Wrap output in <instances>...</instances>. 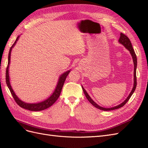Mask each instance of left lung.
<instances>
[{
	"mask_svg": "<svg viewBox=\"0 0 148 148\" xmlns=\"http://www.w3.org/2000/svg\"><path fill=\"white\" fill-rule=\"evenodd\" d=\"M119 42L122 44V45L126 48L127 50L130 52L131 56L133 58V62H134V86H133V88L131 91L130 93L129 94V95L128 96V97H127V99H125L123 102H122L121 104H119L117 106H115L114 107H112V108H103L102 107L99 106H98L97 103L93 101L91 98L90 97V96L88 95V94L87 93V92L86 91V90L84 88V87L82 86V90L84 91V94L86 97V99L88 100V101L91 103V104L95 106L96 108H98V109H100V110H103V111H110V110H115V109H118L119 108H121L122 107H123L125 103L127 102V101L129 100V99L130 98L131 96L132 95V94L134 93V92L136 88V65H137V60H136V54L135 53V51L134 50V49L132 47V44H131V42L130 41V40L129 39V38L124 35L123 33H121V34H120V37H119Z\"/></svg>",
	"mask_w": 148,
	"mask_h": 148,
	"instance_id": "8db88e82",
	"label": "left lung"
}]
</instances>
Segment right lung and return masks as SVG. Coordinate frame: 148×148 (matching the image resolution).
Masks as SVG:
<instances>
[{"label":"right lung","instance_id":"add662e5","mask_svg":"<svg viewBox=\"0 0 148 148\" xmlns=\"http://www.w3.org/2000/svg\"><path fill=\"white\" fill-rule=\"evenodd\" d=\"M19 38V36H18L17 37V38H16L15 42H14L12 46L11 47V48L10 49V51H9L8 65H7V68L6 69V83H7V85L11 92V93H12V95L14 98V101H16V103H18V105L19 106L23 108L24 109H27V110H29L30 111H41L43 110H45V109L50 107L51 106H52L55 103V102H56L58 99V98L59 97V96L60 95V93H61V91H62V90L63 88V86L64 85V81H65L66 79V77L68 76V74L69 73L70 71H66V72L64 73L63 74H62L60 76L58 84L56 86V89H55L52 95L50 97H48L46 100L42 102H40L38 103H26V102L22 101L21 100H20L19 99L18 96L16 95L14 91L13 90V89L12 88V86H11L10 82L9 73H8V68H9L10 63L11 52H12V48L14 46L16 42H17V41L18 40Z\"/></svg>","mask_w":148,"mask_h":148}]
</instances>
